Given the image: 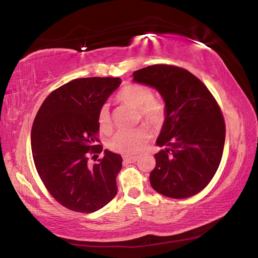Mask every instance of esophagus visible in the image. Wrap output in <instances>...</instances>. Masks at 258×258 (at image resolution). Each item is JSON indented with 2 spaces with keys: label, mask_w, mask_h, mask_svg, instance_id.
Here are the masks:
<instances>
[{
  "label": "esophagus",
  "mask_w": 258,
  "mask_h": 258,
  "mask_svg": "<svg viewBox=\"0 0 258 258\" xmlns=\"http://www.w3.org/2000/svg\"><path fill=\"white\" fill-rule=\"evenodd\" d=\"M123 159L125 164H131L137 161V158H135V157H130V156H123Z\"/></svg>",
  "instance_id": "esophagus-1"
}]
</instances>
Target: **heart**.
<instances>
[{
    "instance_id": "1",
    "label": "heart",
    "mask_w": 258,
    "mask_h": 258,
    "mask_svg": "<svg viewBox=\"0 0 258 258\" xmlns=\"http://www.w3.org/2000/svg\"><path fill=\"white\" fill-rule=\"evenodd\" d=\"M120 102L139 109V118H142L151 127L157 128L164 123L166 109L160 100L154 99V93L150 87L143 84L125 85L117 95ZM98 124L103 132H110L112 121L107 104L99 109ZM150 133L146 126H139L137 128L119 131L113 134L108 142L112 151L125 156H135L145 150Z\"/></svg>"
}]
</instances>
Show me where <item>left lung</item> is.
I'll return each instance as SVG.
<instances>
[{
	"mask_svg": "<svg viewBox=\"0 0 258 258\" xmlns=\"http://www.w3.org/2000/svg\"><path fill=\"white\" fill-rule=\"evenodd\" d=\"M133 81L158 91L166 117L150 183L160 195L183 199L208 185L220 166L225 141L223 113L206 85L184 68L154 64L133 73Z\"/></svg>",
	"mask_w": 258,
	"mask_h": 258,
	"instance_id": "left-lung-1",
	"label": "left lung"
}]
</instances>
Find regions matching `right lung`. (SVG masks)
Instances as JSON below:
<instances>
[{"mask_svg": "<svg viewBox=\"0 0 258 258\" xmlns=\"http://www.w3.org/2000/svg\"><path fill=\"white\" fill-rule=\"evenodd\" d=\"M118 77L76 78L58 87L38 109L30 143L36 171L47 191L63 207L93 213L117 194L121 156L98 145V112L120 85Z\"/></svg>", "mask_w": 258, "mask_h": 258, "instance_id": "add662e5", "label": "right lung"}]
</instances>
